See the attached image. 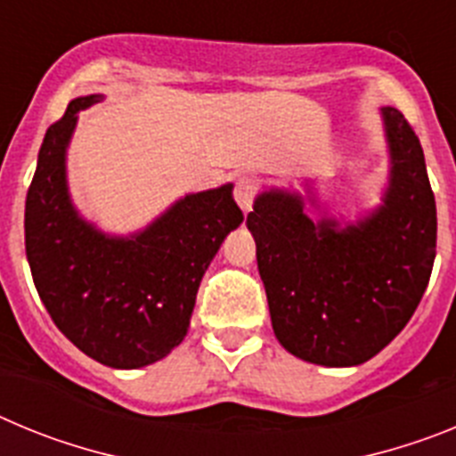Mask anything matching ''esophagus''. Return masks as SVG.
Instances as JSON below:
<instances>
[{"label": "esophagus", "mask_w": 456, "mask_h": 456, "mask_svg": "<svg viewBox=\"0 0 456 456\" xmlns=\"http://www.w3.org/2000/svg\"><path fill=\"white\" fill-rule=\"evenodd\" d=\"M253 196H256V187H253V180L247 178V175H241V178L237 180V184H235V200H237V205H240L244 215H247V212H251Z\"/></svg>", "instance_id": "obj_1"}]
</instances>
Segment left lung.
I'll use <instances>...</instances> for the list:
<instances>
[{"label": "left lung", "mask_w": 456, "mask_h": 456, "mask_svg": "<svg viewBox=\"0 0 456 456\" xmlns=\"http://www.w3.org/2000/svg\"><path fill=\"white\" fill-rule=\"evenodd\" d=\"M388 184L381 203L347 221L320 208L313 180L305 196L269 187L247 225L278 342L324 368H354L409 324L436 257V200L416 132L395 107H381ZM321 209L305 215V203Z\"/></svg>", "instance_id": "obj_1"}]
</instances>
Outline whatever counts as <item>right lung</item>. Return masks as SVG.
Segmentation results:
<instances>
[{
	"label": "right lung",
	"instance_id": "add662e5",
	"mask_svg": "<svg viewBox=\"0 0 456 456\" xmlns=\"http://www.w3.org/2000/svg\"><path fill=\"white\" fill-rule=\"evenodd\" d=\"M102 100L75 98L45 132L24 205V244L59 331L98 363L136 370L184 340L200 278L244 215L228 183L187 193L130 235L84 219L68 187V146L79 111Z\"/></svg>",
	"mask_w": 456,
	"mask_h": 456
}]
</instances>
